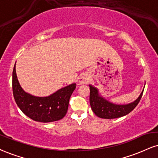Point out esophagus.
<instances>
[{
  "mask_svg": "<svg viewBox=\"0 0 158 158\" xmlns=\"http://www.w3.org/2000/svg\"><path fill=\"white\" fill-rule=\"evenodd\" d=\"M89 81H90V77H89V76L87 75V74H82V75L80 76V77H79V84L81 85H87V83L89 82Z\"/></svg>",
  "mask_w": 158,
  "mask_h": 158,
  "instance_id": "1",
  "label": "esophagus"
}]
</instances>
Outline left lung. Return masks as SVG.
<instances>
[{
	"label": "left lung",
	"mask_w": 158,
	"mask_h": 158,
	"mask_svg": "<svg viewBox=\"0 0 158 158\" xmlns=\"http://www.w3.org/2000/svg\"><path fill=\"white\" fill-rule=\"evenodd\" d=\"M90 86V104L91 109L98 117L102 118L113 119L120 118L132 111L142 97L143 91L137 99L132 103L127 104H115L104 99L100 96L97 88L92 85Z\"/></svg>",
	"instance_id": "8db88e82"
}]
</instances>
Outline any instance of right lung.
I'll list each match as a JSON object with an SVG mask.
<instances>
[{
    "instance_id": "obj_1",
    "label": "right lung",
    "mask_w": 158,
    "mask_h": 158,
    "mask_svg": "<svg viewBox=\"0 0 158 158\" xmlns=\"http://www.w3.org/2000/svg\"><path fill=\"white\" fill-rule=\"evenodd\" d=\"M76 88L71 84L46 97H37L27 94L20 87L15 64L12 72V90L15 102L21 111L35 121L48 123L60 120L66 115L71 96Z\"/></svg>"
}]
</instances>
